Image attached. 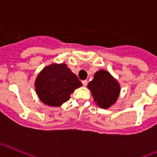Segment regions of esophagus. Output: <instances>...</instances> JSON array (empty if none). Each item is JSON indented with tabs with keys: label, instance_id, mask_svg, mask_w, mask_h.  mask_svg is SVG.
<instances>
[{
	"label": "esophagus",
	"instance_id": "esophagus-1",
	"mask_svg": "<svg viewBox=\"0 0 157 157\" xmlns=\"http://www.w3.org/2000/svg\"><path fill=\"white\" fill-rule=\"evenodd\" d=\"M82 82V85L84 86H87V83H88V81H87V80H83V81Z\"/></svg>",
	"mask_w": 157,
	"mask_h": 157
}]
</instances>
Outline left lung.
I'll list each match as a JSON object with an SVG mask.
<instances>
[{
  "label": "left lung",
  "mask_w": 157,
  "mask_h": 157,
  "mask_svg": "<svg viewBox=\"0 0 157 157\" xmlns=\"http://www.w3.org/2000/svg\"><path fill=\"white\" fill-rule=\"evenodd\" d=\"M87 87L90 90L97 105L101 109H108L114 105L120 93V86L109 71L99 70Z\"/></svg>",
  "instance_id": "left-lung-1"
}]
</instances>
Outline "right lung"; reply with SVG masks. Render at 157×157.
Wrapping results in <instances>:
<instances>
[{"instance_id":"add662e5","label":"right lung","mask_w":157,"mask_h":157,"mask_svg":"<svg viewBox=\"0 0 157 157\" xmlns=\"http://www.w3.org/2000/svg\"><path fill=\"white\" fill-rule=\"evenodd\" d=\"M82 86L77 76L65 63H52L45 67L34 83L36 94L41 102L52 107L63 105L70 99L75 90Z\"/></svg>"}]
</instances>
